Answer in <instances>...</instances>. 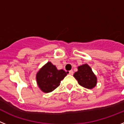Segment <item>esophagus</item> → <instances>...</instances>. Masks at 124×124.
<instances>
[{
  "instance_id": "34e87169",
  "label": "esophagus",
  "mask_w": 124,
  "mask_h": 124,
  "mask_svg": "<svg viewBox=\"0 0 124 124\" xmlns=\"http://www.w3.org/2000/svg\"><path fill=\"white\" fill-rule=\"evenodd\" d=\"M73 74V70H70V71H69V75H72Z\"/></svg>"
}]
</instances>
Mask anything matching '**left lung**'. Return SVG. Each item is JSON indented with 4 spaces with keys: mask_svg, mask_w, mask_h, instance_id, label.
I'll list each match as a JSON object with an SVG mask.
<instances>
[{
    "mask_svg": "<svg viewBox=\"0 0 124 124\" xmlns=\"http://www.w3.org/2000/svg\"><path fill=\"white\" fill-rule=\"evenodd\" d=\"M75 78L81 86L87 89L94 88L97 85V77L87 63L78 67V71L73 74Z\"/></svg>",
    "mask_w": 124,
    "mask_h": 124,
    "instance_id": "1",
    "label": "left lung"
}]
</instances>
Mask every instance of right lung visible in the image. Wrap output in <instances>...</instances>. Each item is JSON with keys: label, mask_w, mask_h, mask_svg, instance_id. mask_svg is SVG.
<instances>
[{"label": "right lung", "mask_w": 124, "mask_h": 124, "mask_svg": "<svg viewBox=\"0 0 124 124\" xmlns=\"http://www.w3.org/2000/svg\"><path fill=\"white\" fill-rule=\"evenodd\" d=\"M67 73L69 72H65L62 69L58 70L55 65L48 62L36 73V79L38 86L43 92L46 93L52 92L60 85L61 80Z\"/></svg>", "instance_id": "obj_1"}]
</instances>
